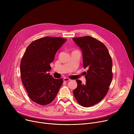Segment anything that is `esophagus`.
I'll return each instance as SVG.
<instances>
[{
	"instance_id": "34e87169",
	"label": "esophagus",
	"mask_w": 134,
	"mask_h": 134,
	"mask_svg": "<svg viewBox=\"0 0 134 134\" xmlns=\"http://www.w3.org/2000/svg\"><path fill=\"white\" fill-rule=\"evenodd\" d=\"M69 80H71V79L65 77V78H63V81H69Z\"/></svg>"
}]
</instances>
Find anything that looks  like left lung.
I'll use <instances>...</instances> for the list:
<instances>
[{
    "label": "left lung",
    "mask_w": 134,
    "mask_h": 134,
    "mask_svg": "<svg viewBox=\"0 0 134 134\" xmlns=\"http://www.w3.org/2000/svg\"><path fill=\"white\" fill-rule=\"evenodd\" d=\"M83 53L84 68H88L86 83L76 80L73 94L77 102L85 107L94 106L105 97L112 82V60L106 46L90 36L73 38Z\"/></svg>",
    "instance_id": "left-lung-1"
}]
</instances>
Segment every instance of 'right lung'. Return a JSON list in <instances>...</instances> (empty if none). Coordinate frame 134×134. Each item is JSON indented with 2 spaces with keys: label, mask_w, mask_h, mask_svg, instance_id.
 <instances>
[{
  "label": "right lung",
  "mask_w": 134,
  "mask_h": 134,
  "mask_svg": "<svg viewBox=\"0 0 134 134\" xmlns=\"http://www.w3.org/2000/svg\"><path fill=\"white\" fill-rule=\"evenodd\" d=\"M67 39L45 37L34 40L27 47L20 64L21 78L31 99L46 105L56 97L63 83L48 73L57 51Z\"/></svg>",
  "instance_id": "obj_1"
}]
</instances>
